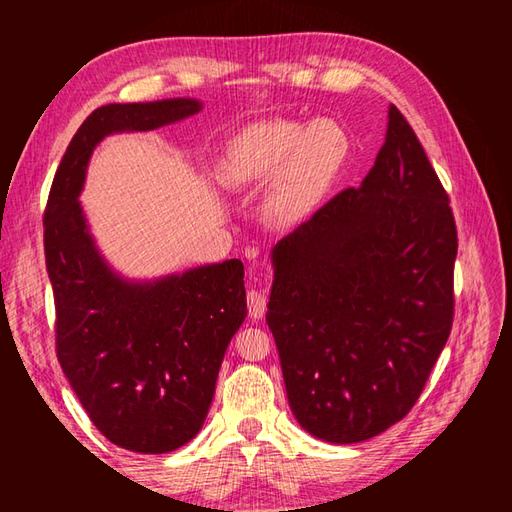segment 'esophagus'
<instances>
[{
    "instance_id": "34e87169",
    "label": "esophagus",
    "mask_w": 512,
    "mask_h": 512,
    "mask_svg": "<svg viewBox=\"0 0 512 512\" xmlns=\"http://www.w3.org/2000/svg\"><path fill=\"white\" fill-rule=\"evenodd\" d=\"M266 312V295L262 290H250L248 292V314L253 319H262Z\"/></svg>"
}]
</instances>
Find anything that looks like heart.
I'll return each mask as SVG.
<instances>
[{
  "label": "heart",
  "mask_w": 512,
  "mask_h": 512,
  "mask_svg": "<svg viewBox=\"0 0 512 512\" xmlns=\"http://www.w3.org/2000/svg\"><path fill=\"white\" fill-rule=\"evenodd\" d=\"M350 156L345 129L317 118L308 125L288 118L244 127L228 140L217 176L231 189L270 180L268 211L279 222H297L317 209Z\"/></svg>",
  "instance_id": "heart-1"
}]
</instances>
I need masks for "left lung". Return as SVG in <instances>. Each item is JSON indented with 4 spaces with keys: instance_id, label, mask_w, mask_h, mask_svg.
<instances>
[{
    "instance_id": "obj_1",
    "label": "left lung",
    "mask_w": 512,
    "mask_h": 512,
    "mask_svg": "<svg viewBox=\"0 0 512 512\" xmlns=\"http://www.w3.org/2000/svg\"><path fill=\"white\" fill-rule=\"evenodd\" d=\"M455 255L449 195L391 105L361 187L273 250L266 323L303 429L352 444L407 416L451 334Z\"/></svg>"
}]
</instances>
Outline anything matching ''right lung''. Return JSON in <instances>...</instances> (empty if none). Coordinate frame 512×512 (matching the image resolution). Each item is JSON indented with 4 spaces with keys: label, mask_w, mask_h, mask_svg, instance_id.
I'll return each mask as SVG.
<instances>
[{
    "label": "right lung",
    "mask_w": 512,
    "mask_h": 512,
    "mask_svg": "<svg viewBox=\"0 0 512 512\" xmlns=\"http://www.w3.org/2000/svg\"><path fill=\"white\" fill-rule=\"evenodd\" d=\"M200 107L171 99L94 110L65 149L43 211L61 369L94 427L136 453L173 451L202 429L224 352L246 317L244 264L228 259L129 284L103 262L76 198L107 134L149 132Z\"/></svg>",
    "instance_id": "obj_1"
}]
</instances>
